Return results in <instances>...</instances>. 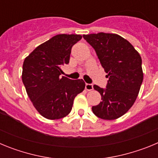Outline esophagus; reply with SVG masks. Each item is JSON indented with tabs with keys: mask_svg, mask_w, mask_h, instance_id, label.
I'll use <instances>...</instances> for the list:
<instances>
[{
	"mask_svg": "<svg viewBox=\"0 0 158 158\" xmlns=\"http://www.w3.org/2000/svg\"><path fill=\"white\" fill-rule=\"evenodd\" d=\"M85 89L87 91H92L93 89V85L92 84H86L85 85Z\"/></svg>",
	"mask_w": 158,
	"mask_h": 158,
	"instance_id": "obj_1",
	"label": "esophagus"
}]
</instances>
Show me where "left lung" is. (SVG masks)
<instances>
[{"label":"left lung","instance_id":"8db88e82","mask_svg":"<svg viewBox=\"0 0 158 158\" xmlns=\"http://www.w3.org/2000/svg\"><path fill=\"white\" fill-rule=\"evenodd\" d=\"M93 47L109 78L105 89L94 85L101 95L93 112L103 119H115L127 112L135 104L143 81L142 58L130 42L112 33L84 35Z\"/></svg>","mask_w":158,"mask_h":158}]
</instances>
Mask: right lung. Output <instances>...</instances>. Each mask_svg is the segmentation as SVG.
I'll list each match as a JSON object with an SVG mask.
<instances>
[{"instance_id": "1", "label": "right lung", "mask_w": 158, "mask_h": 158, "mask_svg": "<svg viewBox=\"0 0 158 158\" xmlns=\"http://www.w3.org/2000/svg\"><path fill=\"white\" fill-rule=\"evenodd\" d=\"M81 38L56 35L25 58L22 81L32 104L44 118L59 119L69 115L74 98L85 89L82 79L60 77L61 67L69 62L71 48Z\"/></svg>"}]
</instances>
